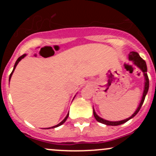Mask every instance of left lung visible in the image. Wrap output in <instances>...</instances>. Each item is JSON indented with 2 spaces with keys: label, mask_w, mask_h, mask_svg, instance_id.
<instances>
[{
  "label": "left lung",
  "mask_w": 156,
  "mask_h": 156,
  "mask_svg": "<svg viewBox=\"0 0 156 156\" xmlns=\"http://www.w3.org/2000/svg\"><path fill=\"white\" fill-rule=\"evenodd\" d=\"M128 56H128L129 59H130V61H132V62H133V64H134L135 66H136L138 68L140 69V70L144 72V77H145V86H144V94H143L142 100H141L140 103L138 108H136V110L135 111V112L133 113V114L130 117H129L128 119H125V120L119 121V122H110V121L105 120V119H102V118H100V116H98L97 114H96L95 111H94V117H95L96 120H97V122H100V123L104 124V125H110V126H117V125H122V124L125 123V122H127V121L130 120V119H132V118L134 117V116L137 114L138 112L140 111V109L141 106H142L143 103H144V100H145V97H146V94H147V92H148V90H149V78H148L147 73H146V72H147V67H146V64L145 60H144V59H143L140 56L139 53H136V52H133V51L130 52V53H129Z\"/></svg>",
  "instance_id": "left-lung-1"
}]
</instances>
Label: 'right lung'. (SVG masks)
I'll use <instances>...</instances> for the list:
<instances>
[{
	"mask_svg": "<svg viewBox=\"0 0 156 156\" xmlns=\"http://www.w3.org/2000/svg\"><path fill=\"white\" fill-rule=\"evenodd\" d=\"M26 56V54H23V55H22L21 56H20V57L18 58V59H17V60H16V62H15V65H14V67H13V69H12V72H11V74L10 75V78H9V81H10V78H11V77H12V73H13V72H14V70H15V69H16V66H17V64L19 63V62H20V60H21L22 59H23V58L25 57V56ZM68 117H69V113L68 114H67V115L66 116V118L65 119H63V120L62 121V122H60V123H59L58 124V125H55V126H53V127H48V128H47V129H50V128H54V127H59V126H60V125H62V124L63 123H65V122L66 121V119H68Z\"/></svg>",
	"mask_w": 156,
	"mask_h": 156,
	"instance_id": "add662e5",
	"label": "right lung"
}]
</instances>
